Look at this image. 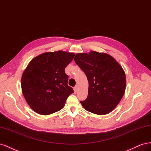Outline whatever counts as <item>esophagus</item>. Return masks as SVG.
<instances>
[{
    "label": "esophagus",
    "instance_id": "esophagus-1",
    "mask_svg": "<svg viewBox=\"0 0 151 151\" xmlns=\"http://www.w3.org/2000/svg\"><path fill=\"white\" fill-rule=\"evenodd\" d=\"M78 85H76L75 87L73 88V89H74V91H75V92H77V90H78Z\"/></svg>",
    "mask_w": 151,
    "mask_h": 151
}]
</instances>
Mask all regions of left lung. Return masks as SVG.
Masks as SVG:
<instances>
[{
  "label": "left lung",
  "mask_w": 151,
  "mask_h": 151,
  "mask_svg": "<svg viewBox=\"0 0 151 151\" xmlns=\"http://www.w3.org/2000/svg\"><path fill=\"white\" fill-rule=\"evenodd\" d=\"M74 60L89 83L87 98L80 101L82 106L94 114H108L125 91L126 77L122 67L110 55L96 51L77 54Z\"/></svg>",
  "instance_id": "1"
}]
</instances>
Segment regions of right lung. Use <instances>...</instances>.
I'll use <instances>...</instances> for the list:
<instances>
[{"label":"right lung","instance_id":"obj_1","mask_svg":"<svg viewBox=\"0 0 151 151\" xmlns=\"http://www.w3.org/2000/svg\"><path fill=\"white\" fill-rule=\"evenodd\" d=\"M74 57L75 54L59 50L42 54L29 62L21 78V88L36 113L48 115L59 111L74 92L64 71Z\"/></svg>","mask_w":151,"mask_h":151}]
</instances>
